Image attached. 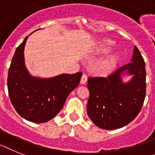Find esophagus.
Wrapping results in <instances>:
<instances>
[{
    "label": "esophagus",
    "instance_id": "obj_1",
    "mask_svg": "<svg viewBox=\"0 0 155 155\" xmlns=\"http://www.w3.org/2000/svg\"><path fill=\"white\" fill-rule=\"evenodd\" d=\"M87 75H86V74H84V75H82L80 83H81L82 84H85L86 83H87Z\"/></svg>",
    "mask_w": 155,
    "mask_h": 155
}]
</instances>
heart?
Listing matches in <instances>:
<instances>
[{
    "instance_id": "b5f03b06",
    "label": "heart",
    "mask_w": 155,
    "mask_h": 155,
    "mask_svg": "<svg viewBox=\"0 0 155 155\" xmlns=\"http://www.w3.org/2000/svg\"><path fill=\"white\" fill-rule=\"evenodd\" d=\"M111 45L112 43L110 41H105V42H103V43L99 46V50L100 51L103 52L107 51V50H109V49H110ZM117 56H112V57H110V58H108L106 61H105L102 64V68H103V69L109 68L111 67L113 64H115V62L117 61Z\"/></svg>"
}]
</instances>
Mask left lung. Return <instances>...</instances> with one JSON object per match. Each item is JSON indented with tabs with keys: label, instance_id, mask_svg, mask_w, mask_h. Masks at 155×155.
<instances>
[{
	"label": "left lung",
	"instance_id": "left-lung-1",
	"mask_svg": "<svg viewBox=\"0 0 155 155\" xmlns=\"http://www.w3.org/2000/svg\"><path fill=\"white\" fill-rule=\"evenodd\" d=\"M124 71L133 74L124 84L120 75ZM87 114L102 129H117L137 117L146 96V68L140 50L134 48L132 62L120 67L106 77H89Z\"/></svg>",
	"mask_w": 155,
	"mask_h": 155
}]
</instances>
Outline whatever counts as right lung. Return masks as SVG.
Returning <instances> with one entry per match:
<instances>
[{"label": "right lung", "mask_w": 155, "mask_h": 155, "mask_svg": "<svg viewBox=\"0 0 155 155\" xmlns=\"http://www.w3.org/2000/svg\"><path fill=\"white\" fill-rule=\"evenodd\" d=\"M27 38L17 47L9 67V97L22 117L45 123L61 110L68 94L80 84L83 73L62 74L50 79L31 76L25 67L23 55Z\"/></svg>", "instance_id": "obj_1"}]
</instances>
